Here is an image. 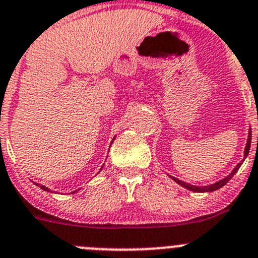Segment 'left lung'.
<instances>
[{
  "label": "left lung",
  "instance_id": "obj_1",
  "mask_svg": "<svg viewBox=\"0 0 258 258\" xmlns=\"http://www.w3.org/2000/svg\"><path fill=\"white\" fill-rule=\"evenodd\" d=\"M251 139H252V131H251V130H249V131H248V139H247V144H245V149H244V158H243L242 162L238 163L237 167H235L234 169L232 170V173H229V175H227V177H225V178L220 179V180H219V182H215V183H213V184H209V186H194V184L186 183V182L178 179V178L173 177V175H169V177L172 178V179L174 180V182H177L178 184H180V186H182V187H184V188L189 189V191H192V192H213V191H216V189L221 188V187L225 186V184H227L228 182H229L230 178H232L233 175H234L235 173H237V170L239 169L240 165H242V163L244 162V159L247 158V155H248V153H249V148H251ZM257 143H258V140H257Z\"/></svg>",
  "mask_w": 258,
  "mask_h": 258
}]
</instances>
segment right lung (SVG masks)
I'll return each instance as SVG.
<instances>
[{"mask_svg": "<svg viewBox=\"0 0 258 258\" xmlns=\"http://www.w3.org/2000/svg\"><path fill=\"white\" fill-rule=\"evenodd\" d=\"M113 140H114V139H113ZM35 184H37V186H39L40 188H42V189H44V191H49V188H48V187H45V186H40L39 183H35ZM75 192H76V191H75ZM71 194H74V192H71Z\"/></svg>", "mask_w": 258, "mask_h": 258, "instance_id": "obj_1", "label": "right lung"}]
</instances>
